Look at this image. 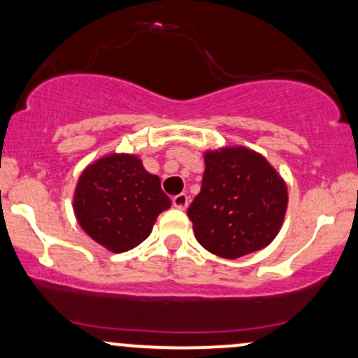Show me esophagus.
<instances>
[{
	"instance_id": "34e87169",
	"label": "esophagus",
	"mask_w": 358,
	"mask_h": 358,
	"mask_svg": "<svg viewBox=\"0 0 358 358\" xmlns=\"http://www.w3.org/2000/svg\"><path fill=\"white\" fill-rule=\"evenodd\" d=\"M187 203H189V196L180 193V194H176L174 198H172V205L176 206V208L179 210H184L187 206Z\"/></svg>"
}]
</instances>
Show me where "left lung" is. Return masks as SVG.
<instances>
[{"instance_id":"8db88e82","label":"left lung","mask_w":358,"mask_h":358,"mask_svg":"<svg viewBox=\"0 0 358 358\" xmlns=\"http://www.w3.org/2000/svg\"><path fill=\"white\" fill-rule=\"evenodd\" d=\"M201 191L187 210L206 251L237 259L261 251L285 220L288 189L261 153L242 145L205 152Z\"/></svg>"}]
</instances>
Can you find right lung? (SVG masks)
<instances>
[{
	"instance_id": "obj_1",
	"label": "right lung",
	"mask_w": 358,
	"mask_h": 358,
	"mask_svg": "<svg viewBox=\"0 0 358 358\" xmlns=\"http://www.w3.org/2000/svg\"><path fill=\"white\" fill-rule=\"evenodd\" d=\"M171 208L159 176L131 153H109L87 165L73 194L80 227L110 252H126L152 232L157 217Z\"/></svg>"
}]
</instances>
